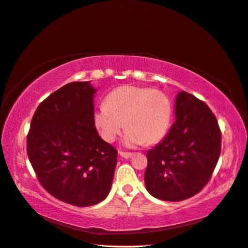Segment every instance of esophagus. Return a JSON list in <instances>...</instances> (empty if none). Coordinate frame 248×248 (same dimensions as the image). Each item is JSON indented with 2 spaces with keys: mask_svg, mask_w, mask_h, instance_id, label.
Instances as JSON below:
<instances>
[{
  "mask_svg": "<svg viewBox=\"0 0 248 248\" xmlns=\"http://www.w3.org/2000/svg\"><path fill=\"white\" fill-rule=\"evenodd\" d=\"M119 154H120V156L123 157V158H126V159L130 158V157L132 156V153H130V152H122V151H120Z\"/></svg>",
  "mask_w": 248,
  "mask_h": 248,
  "instance_id": "34e87169",
  "label": "esophagus"
}]
</instances>
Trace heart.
<instances>
[{"label": "heart", "instance_id": "b5f03b06", "mask_svg": "<svg viewBox=\"0 0 248 248\" xmlns=\"http://www.w3.org/2000/svg\"><path fill=\"white\" fill-rule=\"evenodd\" d=\"M171 114V102L163 92L125 85L107 95L104 104L94 111V123L108 142L115 141L125 127L126 146H149L166 137Z\"/></svg>", "mask_w": 248, "mask_h": 248}]
</instances>
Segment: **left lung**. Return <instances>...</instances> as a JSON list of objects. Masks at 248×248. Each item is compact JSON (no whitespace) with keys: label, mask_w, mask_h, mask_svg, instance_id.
Instances as JSON below:
<instances>
[{"label":"left lung","mask_w":248,"mask_h":248,"mask_svg":"<svg viewBox=\"0 0 248 248\" xmlns=\"http://www.w3.org/2000/svg\"><path fill=\"white\" fill-rule=\"evenodd\" d=\"M175 115L167 137L147 152L145 171L149 193L169 202L189 199L204 188L221 150L218 123L205 102L181 91Z\"/></svg>","instance_id":"8db88e82"}]
</instances>
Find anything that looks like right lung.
I'll return each mask as SVG.
<instances>
[{"label":"right lung","instance_id":"obj_1","mask_svg":"<svg viewBox=\"0 0 248 248\" xmlns=\"http://www.w3.org/2000/svg\"><path fill=\"white\" fill-rule=\"evenodd\" d=\"M95 88L73 81L37 108L27 137L30 162L43 188L67 204L89 207L109 193L117 150L94 123Z\"/></svg>","mask_w":248,"mask_h":248}]
</instances>
